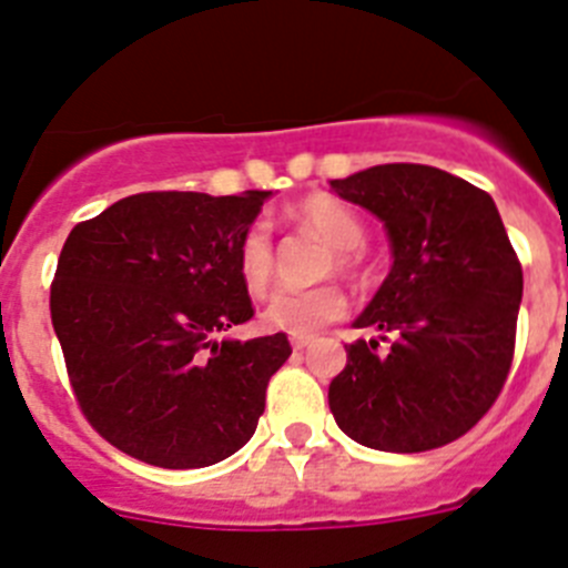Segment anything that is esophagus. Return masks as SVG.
Masks as SVG:
<instances>
[{"mask_svg":"<svg viewBox=\"0 0 568 568\" xmlns=\"http://www.w3.org/2000/svg\"><path fill=\"white\" fill-rule=\"evenodd\" d=\"M290 344H293V349H304V346L313 344V338H310V335H293V338H290Z\"/></svg>","mask_w":568,"mask_h":568,"instance_id":"esophagus-1","label":"esophagus"}]
</instances>
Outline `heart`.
Wrapping results in <instances>:
<instances>
[{
	"instance_id": "b5f03b06",
	"label": "heart",
	"mask_w": 568,
	"mask_h": 568,
	"mask_svg": "<svg viewBox=\"0 0 568 568\" xmlns=\"http://www.w3.org/2000/svg\"><path fill=\"white\" fill-rule=\"evenodd\" d=\"M298 222L327 239L338 247V267H353L355 247L364 241V224L346 204L335 202L329 195H315L298 207ZM239 273L250 293L267 290L273 278V241H270L267 224H253L239 244ZM346 313V295L335 284H318V287H281L267 298L261 310L264 327L278 329L290 335H313L324 324L341 318Z\"/></svg>"
}]
</instances>
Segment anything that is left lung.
<instances>
[{
    "mask_svg": "<svg viewBox=\"0 0 568 568\" xmlns=\"http://www.w3.org/2000/svg\"><path fill=\"white\" fill-rule=\"evenodd\" d=\"M329 187L384 224L393 267L329 384L341 433L381 453H426L478 424L515 353L524 273L491 195L426 164H378ZM381 339H389L378 351Z\"/></svg>",
    "mask_w": 568,
    "mask_h": 568,
    "instance_id": "8db88e82",
    "label": "left lung"
}]
</instances>
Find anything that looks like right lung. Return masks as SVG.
Masks as SVG:
<instances>
[{"instance_id":"add662e5","label":"right lung","mask_w":568,"mask_h":568,"mask_svg":"<svg viewBox=\"0 0 568 568\" xmlns=\"http://www.w3.org/2000/svg\"><path fill=\"white\" fill-rule=\"evenodd\" d=\"M270 195L139 193L70 230L50 318L84 418L130 458L202 469L253 438L293 346L222 333L253 318L239 244Z\"/></svg>"}]
</instances>
